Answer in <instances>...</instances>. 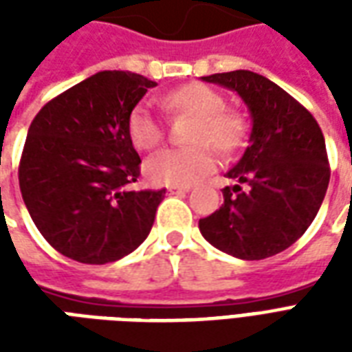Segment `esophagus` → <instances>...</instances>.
<instances>
[{
  "label": "esophagus",
  "instance_id": "34e87169",
  "mask_svg": "<svg viewBox=\"0 0 352 352\" xmlns=\"http://www.w3.org/2000/svg\"><path fill=\"white\" fill-rule=\"evenodd\" d=\"M188 190H190V186H179V184H171V186H168L169 194H186Z\"/></svg>",
  "mask_w": 352,
  "mask_h": 352
}]
</instances>
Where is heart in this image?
I'll return each mask as SVG.
<instances>
[{
	"label": "heart",
	"mask_w": 352,
	"mask_h": 352,
	"mask_svg": "<svg viewBox=\"0 0 352 352\" xmlns=\"http://www.w3.org/2000/svg\"><path fill=\"white\" fill-rule=\"evenodd\" d=\"M162 105L169 113L196 118L190 130V143L184 148H164L145 162V177L153 184L196 183L217 168L214 145L222 153H232L243 145L247 120L237 111L226 109V100L219 90L204 82H188L164 96ZM128 138L139 151H151L164 139V126L151 103L141 101L128 115ZM210 145L207 146L206 143Z\"/></svg>",
	"instance_id": "1"
}]
</instances>
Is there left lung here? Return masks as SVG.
<instances>
[{
    "mask_svg": "<svg viewBox=\"0 0 352 352\" xmlns=\"http://www.w3.org/2000/svg\"><path fill=\"white\" fill-rule=\"evenodd\" d=\"M237 92L251 115L249 146L226 177L224 204L199 221L219 251L262 260L303 236L324 199L330 168L324 135L307 109L258 73L237 69L201 77Z\"/></svg>",
    "mask_w": 352,
    "mask_h": 352,
    "instance_id": "8db88e82",
    "label": "left lung"
}]
</instances>
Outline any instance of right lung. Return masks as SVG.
Masks as SVG:
<instances>
[{"instance_id": "obj_1", "label": "right lung", "mask_w": 352, "mask_h": 352, "mask_svg": "<svg viewBox=\"0 0 352 352\" xmlns=\"http://www.w3.org/2000/svg\"><path fill=\"white\" fill-rule=\"evenodd\" d=\"M154 80L100 72L50 100L28 130L19 168L32 221L58 252L80 264L130 254L153 228L166 190H133L141 158L128 115Z\"/></svg>"}]
</instances>
